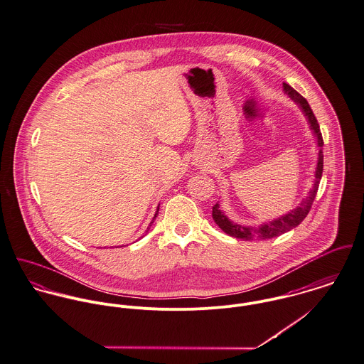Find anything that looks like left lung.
<instances>
[{"mask_svg": "<svg viewBox=\"0 0 364 364\" xmlns=\"http://www.w3.org/2000/svg\"><path fill=\"white\" fill-rule=\"evenodd\" d=\"M284 90L301 107L303 112L306 114V117L309 119V124H310L313 132H314L316 137H317L318 147H323L324 146V140H323V134H321V131H320V125H318L317 118L313 114V109L310 108L307 100L304 99L303 96H300L298 92L294 87H291L288 83H284ZM323 166H324V156H323V150L320 149V151H318V163H317V168H316V182H314V186H313L310 195L307 196L304 201H301L299 204L298 208H295L294 211L288 213L287 215H284V217H281V218H278L275 221L267 223L264 225H262L260 228L242 227V225H237V224L231 223L224 215V213L220 210L218 204L213 205V220L215 221V224L225 233H228L230 236H233V237H237V239H243V240L271 239V237L279 236V235H282L285 232L291 231L292 228L298 227L299 224L306 218V215L309 214V211L311 208L313 200L316 198L317 191H318L320 179L323 176Z\"/></svg>", "mask_w": 364, "mask_h": 364, "instance_id": "obj_1", "label": "left lung"}]
</instances>
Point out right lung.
<instances>
[{
	"label": "right lung",
	"mask_w": 364,
	"mask_h": 364,
	"mask_svg": "<svg viewBox=\"0 0 364 364\" xmlns=\"http://www.w3.org/2000/svg\"><path fill=\"white\" fill-rule=\"evenodd\" d=\"M159 210H160V207H159V208H157V213H156V215H154V218H153V221H151V224H153V223H154V220H156V217H157V214H159ZM151 224H150V225H149V228H147V230H150V227H151Z\"/></svg>",
	"instance_id": "1"
}]
</instances>
